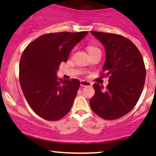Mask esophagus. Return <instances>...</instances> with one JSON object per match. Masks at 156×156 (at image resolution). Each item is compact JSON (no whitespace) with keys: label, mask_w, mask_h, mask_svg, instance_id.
Masks as SVG:
<instances>
[{"label":"esophagus","mask_w":156,"mask_h":156,"mask_svg":"<svg viewBox=\"0 0 156 156\" xmlns=\"http://www.w3.org/2000/svg\"><path fill=\"white\" fill-rule=\"evenodd\" d=\"M80 86L84 87V86H91V83L90 82L86 81V80H80Z\"/></svg>","instance_id":"obj_1"}]
</instances>
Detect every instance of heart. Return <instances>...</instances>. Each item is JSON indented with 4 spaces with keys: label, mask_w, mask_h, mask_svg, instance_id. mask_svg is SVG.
<instances>
[{
    "label": "heart",
    "mask_w": 156,
    "mask_h": 156,
    "mask_svg": "<svg viewBox=\"0 0 156 156\" xmlns=\"http://www.w3.org/2000/svg\"><path fill=\"white\" fill-rule=\"evenodd\" d=\"M87 49H88V52H89H89H91V51H94V50H95V49H98V48L95 47V46H88Z\"/></svg>",
    "instance_id": "b5f03b06"
}]
</instances>
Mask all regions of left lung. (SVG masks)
Here are the masks:
<instances>
[{"label": "left lung", "instance_id": "left-lung-1", "mask_svg": "<svg viewBox=\"0 0 156 156\" xmlns=\"http://www.w3.org/2000/svg\"><path fill=\"white\" fill-rule=\"evenodd\" d=\"M104 45L106 60L102 76H109L107 89L93 85L94 95L90 107L104 119L113 120L129 113L136 105L144 89L146 68L141 53L130 40L122 35L91 31Z\"/></svg>", "mask_w": 156, "mask_h": 156}]
</instances>
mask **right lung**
Masks as SVG:
<instances>
[{
    "mask_svg": "<svg viewBox=\"0 0 156 156\" xmlns=\"http://www.w3.org/2000/svg\"><path fill=\"white\" fill-rule=\"evenodd\" d=\"M88 31L46 34L28 45L20 59L19 82L27 102L44 119L57 121L68 113L80 81L62 80L57 71Z\"/></svg>",
    "mask_w": 156,
    "mask_h": 156,
    "instance_id": "1",
    "label": "right lung"
}]
</instances>
